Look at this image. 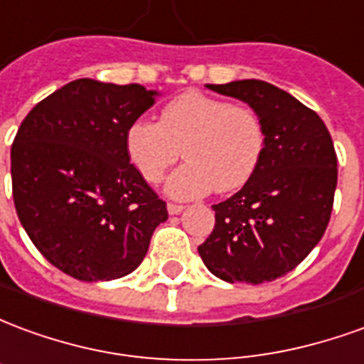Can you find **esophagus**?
<instances>
[{
    "label": "esophagus",
    "mask_w": 364,
    "mask_h": 364,
    "mask_svg": "<svg viewBox=\"0 0 364 364\" xmlns=\"http://www.w3.org/2000/svg\"><path fill=\"white\" fill-rule=\"evenodd\" d=\"M183 208H185L183 205H175V203H169V205H167V213L171 214V216H175V214H181Z\"/></svg>",
    "instance_id": "obj_1"
}]
</instances>
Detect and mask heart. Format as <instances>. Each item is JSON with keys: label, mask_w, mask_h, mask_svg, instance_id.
Segmentation results:
<instances>
[{"label": "heart", "mask_w": 364, "mask_h": 364, "mask_svg": "<svg viewBox=\"0 0 364 364\" xmlns=\"http://www.w3.org/2000/svg\"><path fill=\"white\" fill-rule=\"evenodd\" d=\"M187 159L169 175V197L189 200L218 189H240L259 166L265 132L257 114L226 99L187 91L161 109L159 122L136 119L124 132V150L142 179L159 183L179 154Z\"/></svg>", "instance_id": "b5f03b06"}]
</instances>
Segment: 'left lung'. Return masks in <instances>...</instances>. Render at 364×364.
Instances as JSON below:
<instances>
[{"label":"left lung","mask_w":364,"mask_h":364,"mask_svg":"<svg viewBox=\"0 0 364 364\" xmlns=\"http://www.w3.org/2000/svg\"><path fill=\"white\" fill-rule=\"evenodd\" d=\"M252 107L265 132L255 173L214 205L216 224L198 245L206 269L226 282L274 281L296 267L328 228L337 156L323 120L261 80L206 85Z\"/></svg>","instance_id":"1"}]
</instances>
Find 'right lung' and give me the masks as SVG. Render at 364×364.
<instances>
[{"instance_id": "add662e5", "label": "right lung", "mask_w": 364, "mask_h": 364, "mask_svg": "<svg viewBox=\"0 0 364 364\" xmlns=\"http://www.w3.org/2000/svg\"><path fill=\"white\" fill-rule=\"evenodd\" d=\"M138 83L75 80L33 107L11 146L15 210L36 250L77 281L132 273L166 203L124 150L128 124L156 103Z\"/></svg>"}]
</instances>
